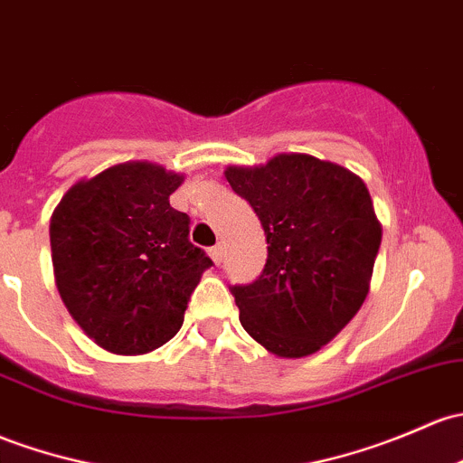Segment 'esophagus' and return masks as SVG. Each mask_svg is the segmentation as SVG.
<instances>
[{"mask_svg": "<svg viewBox=\"0 0 463 463\" xmlns=\"http://www.w3.org/2000/svg\"><path fill=\"white\" fill-rule=\"evenodd\" d=\"M211 257H213V261H215L217 266L222 264V260H223V244L213 246V248H211Z\"/></svg>", "mask_w": 463, "mask_h": 463, "instance_id": "esophagus-1", "label": "esophagus"}]
</instances>
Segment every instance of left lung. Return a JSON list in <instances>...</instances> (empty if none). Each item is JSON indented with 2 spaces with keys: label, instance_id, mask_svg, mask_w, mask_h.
Returning a JSON list of instances; mask_svg holds the SVG:
<instances>
[{
  "label": "left lung",
  "instance_id": "obj_1",
  "mask_svg": "<svg viewBox=\"0 0 463 463\" xmlns=\"http://www.w3.org/2000/svg\"><path fill=\"white\" fill-rule=\"evenodd\" d=\"M226 179L264 228L269 260L232 286L244 330L277 357L317 353L357 315L371 288L382 223L362 177L313 155L281 153Z\"/></svg>",
  "mask_w": 463,
  "mask_h": 463
}]
</instances>
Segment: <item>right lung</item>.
I'll list each match as a JSON object with an SVG mask.
<instances>
[{
	"instance_id": "right-lung-1",
	"label": "right lung",
	"mask_w": 463,
	"mask_h": 463,
	"mask_svg": "<svg viewBox=\"0 0 463 463\" xmlns=\"http://www.w3.org/2000/svg\"><path fill=\"white\" fill-rule=\"evenodd\" d=\"M184 175L126 162L81 179L51 217L57 290L71 317L104 350L144 354L184 324L213 261L188 241L191 217L170 206Z\"/></svg>"
}]
</instances>
